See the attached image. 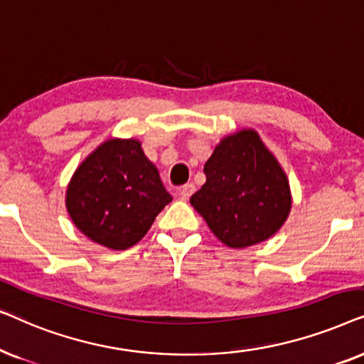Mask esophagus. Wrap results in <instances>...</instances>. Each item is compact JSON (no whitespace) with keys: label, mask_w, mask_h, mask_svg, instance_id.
<instances>
[{"label":"esophagus","mask_w":364,"mask_h":364,"mask_svg":"<svg viewBox=\"0 0 364 364\" xmlns=\"http://www.w3.org/2000/svg\"><path fill=\"white\" fill-rule=\"evenodd\" d=\"M193 193H195V185H193V183H188V185L179 188V198H181V200H188Z\"/></svg>","instance_id":"1"}]
</instances>
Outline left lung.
I'll list each match as a JSON object with an SVG mask.
<instances>
[{
  "mask_svg": "<svg viewBox=\"0 0 364 364\" xmlns=\"http://www.w3.org/2000/svg\"><path fill=\"white\" fill-rule=\"evenodd\" d=\"M206 183L191 205L230 248L271 238L291 210L283 168L253 129L223 139L205 164Z\"/></svg>",
  "mask_w": 364,
  "mask_h": 364,
  "instance_id": "left-lung-1",
  "label": "left lung"
}]
</instances>
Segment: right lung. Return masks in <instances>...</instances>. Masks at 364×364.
Listing matches in <instances>:
<instances>
[{"instance_id":"add662e5","label":"right lung","mask_w":364,"mask_h":364,"mask_svg":"<svg viewBox=\"0 0 364 364\" xmlns=\"http://www.w3.org/2000/svg\"><path fill=\"white\" fill-rule=\"evenodd\" d=\"M171 200L136 139H109L96 148L66 191L68 213L77 230L111 250L136 245Z\"/></svg>"}]
</instances>
